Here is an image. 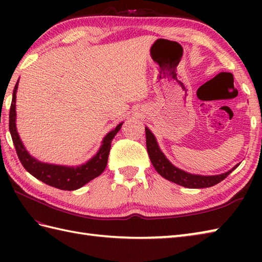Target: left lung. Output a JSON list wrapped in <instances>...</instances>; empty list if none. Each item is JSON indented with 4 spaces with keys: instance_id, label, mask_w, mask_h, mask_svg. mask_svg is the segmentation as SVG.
Masks as SVG:
<instances>
[{
    "instance_id": "obj_1",
    "label": "left lung",
    "mask_w": 262,
    "mask_h": 262,
    "mask_svg": "<svg viewBox=\"0 0 262 262\" xmlns=\"http://www.w3.org/2000/svg\"><path fill=\"white\" fill-rule=\"evenodd\" d=\"M145 134H146V147L149 160L154 166V169L158 171V173L163 177L164 179L169 180L171 182H174L177 185L186 187V188H208L213 187L217 183H220L222 180L229 176L233 170H235L238 164L234 165L229 171L224 172L221 174L215 176H203V174H194L189 173V172L177 168L176 165L172 164L170 161L166 159L164 153L161 151V148L158 144L157 138H155L153 133L145 127Z\"/></svg>"
}]
</instances>
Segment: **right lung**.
<instances>
[{
	"mask_svg": "<svg viewBox=\"0 0 262 262\" xmlns=\"http://www.w3.org/2000/svg\"><path fill=\"white\" fill-rule=\"evenodd\" d=\"M19 80L14 86L12 94V102H11L10 116H9V129L11 133V137L14 144L16 154H18L20 162L24 168L32 174L38 180L45 182L46 185L58 188L60 190H76L88 182L93 180L104 171L108 162V155L110 152L111 142L117 133L124 124V121L117 125L116 128L110 130L107 135L103 137L101 142V146L98 149L97 154L92 157L85 163L76 166L70 165H59L53 163H45L38 161L36 158L31 157L29 152L27 151L24 143L16 130V111H15V100H16V90H18Z\"/></svg>",
	"mask_w": 262,
	"mask_h": 262,
	"instance_id": "1",
	"label": "right lung"
}]
</instances>
